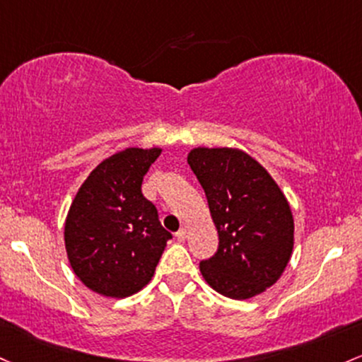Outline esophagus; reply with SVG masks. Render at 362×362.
<instances>
[{"mask_svg": "<svg viewBox=\"0 0 362 362\" xmlns=\"http://www.w3.org/2000/svg\"><path fill=\"white\" fill-rule=\"evenodd\" d=\"M175 237H177L178 242H184L185 239H187V230L180 228L177 233H175Z\"/></svg>", "mask_w": 362, "mask_h": 362, "instance_id": "esophagus-1", "label": "esophagus"}]
</instances>
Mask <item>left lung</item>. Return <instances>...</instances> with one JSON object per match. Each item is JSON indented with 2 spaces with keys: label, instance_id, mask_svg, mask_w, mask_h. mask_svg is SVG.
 Returning <instances> with one entry per match:
<instances>
[{
  "label": "left lung",
  "instance_id": "left-lung-1",
  "mask_svg": "<svg viewBox=\"0 0 362 362\" xmlns=\"http://www.w3.org/2000/svg\"><path fill=\"white\" fill-rule=\"evenodd\" d=\"M187 163L208 199L218 251L201 261L208 285L230 299H251L281 276L293 249L288 201L263 166L240 149L196 148Z\"/></svg>",
  "mask_w": 362,
  "mask_h": 362
}]
</instances>
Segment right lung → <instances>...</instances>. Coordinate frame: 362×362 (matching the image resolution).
<instances>
[{"label": "right lung", "mask_w": 362, "mask_h": 362, "mask_svg": "<svg viewBox=\"0 0 362 362\" xmlns=\"http://www.w3.org/2000/svg\"><path fill=\"white\" fill-rule=\"evenodd\" d=\"M160 154V148L115 153L89 173L71 202L66 256L78 280L101 296L123 299L144 288L172 239L141 190Z\"/></svg>", "instance_id": "right-lung-1"}]
</instances>
